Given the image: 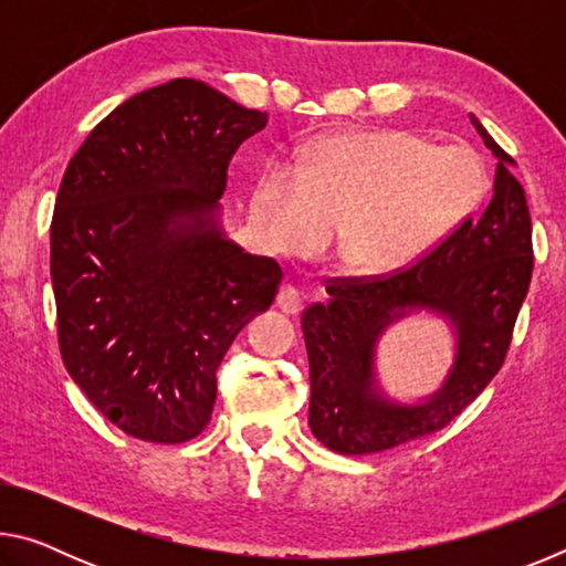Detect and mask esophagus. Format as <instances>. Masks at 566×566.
<instances>
[{"mask_svg":"<svg viewBox=\"0 0 566 566\" xmlns=\"http://www.w3.org/2000/svg\"><path fill=\"white\" fill-rule=\"evenodd\" d=\"M276 306H280L284 314H292V317H294V314L302 312L304 296H302L300 290H296V286L286 284V286H282L280 294H276Z\"/></svg>","mask_w":566,"mask_h":566,"instance_id":"1","label":"esophagus"}]
</instances>
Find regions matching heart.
Listing matches in <instances>:
<instances>
[{
    "label": "heart",
    "instance_id": "b5f03b06",
    "mask_svg": "<svg viewBox=\"0 0 566 566\" xmlns=\"http://www.w3.org/2000/svg\"><path fill=\"white\" fill-rule=\"evenodd\" d=\"M484 167L464 147L407 132H352L262 171L252 219L286 256L317 254L339 232V260L359 274L407 270L444 242L484 195Z\"/></svg>",
    "mask_w": 566,
    "mask_h": 566
}]
</instances>
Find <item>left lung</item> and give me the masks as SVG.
I'll return each mask as SVG.
<instances>
[{
    "mask_svg": "<svg viewBox=\"0 0 566 566\" xmlns=\"http://www.w3.org/2000/svg\"><path fill=\"white\" fill-rule=\"evenodd\" d=\"M472 124L500 159L484 214L467 217L407 270L329 280V302H314L302 314L312 381L310 427L332 452L375 454L439 432L482 395L504 364L532 282V219L512 175L514 159L476 117ZM419 308L453 324L458 354L432 398L399 406L376 387L374 347L391 321Z\"/></svg>",
    "mask_w": 566,
    "mask_h": 566,
    "instance_id": "left-lung-1",
    "label": "left lung"
}]
</instances>
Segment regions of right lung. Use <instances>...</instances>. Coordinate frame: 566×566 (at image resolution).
I'll return each instance as SVG.
<instances>
[{"label": "right lung", "mask_w": 566, "mask_h": 566, "mask_svg": "<svg viewBox=\"0 0 566 566\" xmlns=\"http://www.w3.org/2000/svg\"><path fill=\"white\" fill-rule=\"evenodd\" d=\"M266 124L199 80L134 94L90 132L52 217V286L70 377L124 434L195 439L239 329L282 270L219 227L227 167Z\"/></svg>", "instance_id": "1"}]
</instances>
